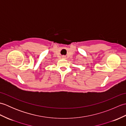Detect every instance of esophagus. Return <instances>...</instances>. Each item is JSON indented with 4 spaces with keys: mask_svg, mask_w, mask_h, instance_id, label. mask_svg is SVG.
Here are the masks:
<instances>
[{
    "mask_svg": "<svg viewBox=\"0 0 126 126\" xmlns=\"http://www.w3.org/2000/svg\"><path fill=\"white\" fill-rule=\"evenodd\" d=\"M63 58H65L66 57H65V56H63Z\"/></svg>",
    "mask_w": 126,
    "mask_h": 126,
    "instance_id": "esophagus-1",
    "label": "esophagus"
}]
</instances>
